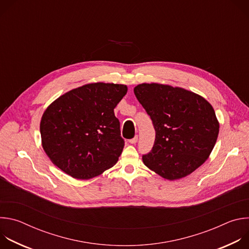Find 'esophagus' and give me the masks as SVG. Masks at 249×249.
Instances as JSON below:
<instances>
[{
  "label": "esophagus",
  "mask_w": 249,
  "mask_h": 249,
  "mask_svg": "<svg viewBox=\"0 0 249 249\" xmlns=\"http://www.w3.org/2000/svg\"><path fill=\"white\" fill-rule=\"evenodd\" d=\"M137 142H138V136H135L134 138L129 140V143H131V144H136Z\"/></svg>",
  "instance_id": "esophagus-1"
}]
</instances>
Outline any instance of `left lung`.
Instances as JSON below:
<instances>
[{"mask_svg":"<svg viewBox=\"0 0 249 249\" xmlns=\"http://www.w3.org/2000/svg\"><path fill=\"white\" fill-rule=\"evenodd\" d=\"M134 93L156 130L146 166L168 180L182 178L201 166L215 147L219 121L213 106L190 90L160 84H141Z\"/></svg>","mask_w":249,"mask_h":249,"instance_id":"left-lung-1","label":"left lung"}]
</instances>
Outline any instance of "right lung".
Segmentation results:
<instances>
[{
  "instance_id": "add662e5",
  "label": "right lung",
  "mask_w": 249,
  "mask_h": 249,
  "mask_svg": "<svg viewBox=\"0 0 249 249\" xmlns=\"http://www.w3.org/2000/svg\"><path fill=\"white\" fill-rule=\"evenodd\" d=\"M125 85L94 83L53 101L40 121L42 147L51 161L77 179H90L118 160L124 140L114 108Z\"/></svg>"
}]
</instances>
